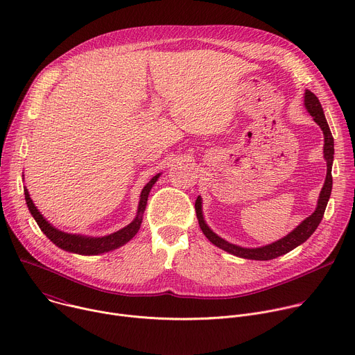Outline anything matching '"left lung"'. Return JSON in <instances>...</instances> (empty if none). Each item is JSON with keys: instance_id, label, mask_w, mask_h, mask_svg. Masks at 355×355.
<instances>
[{"instance_id": "left-lung-1", "label": "left lung", "mask_w": 355, "mask_h": 355, "mask_svg": "<svg viewBox=\"0 0 355 355\" xmlns=\"http://www.w3.org/2000/svg\"><path fill=\"white\" fill-rule=\"evenodd\" d=\"M305 107L308 110V112L313 116V121L320 126V129L323 130V136H324V146H323V155H324V160L327 164V174H326V180L323 184V188L319 193V199H318V207L315 209V212L306 218L305 220H302L291 233H288L285 237L263 245V247H256V248H247V247H241V245H236L233 243L226 241L225 239L219 237L205 222L204 219V212H202V198L198 196L195 200V211H196V218L200 226V230L204 232V234L207 236V239L215 244L216 247L227 251L229 254H233L236 257L240 259H247V260H259V261H267V260H272L277 259L279 256L286 254L291 250L296 248L297 245H300L302 243H305L312 234L313 232L318 229L319 223L323 219L327 202L330 199V193H331V187H333V178H331V167H333V159H334V140H333V135L330 132V128L327 125V121L324 118V112L323 108L319 103L318 96L311 92L309 89L305 91Z\"/></svg>"}]
</instances>
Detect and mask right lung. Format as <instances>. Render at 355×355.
Returning <instances> with one entry per match:
<instances>
[{
  "instance_id": "right-lung-1",
  "label": "right lung",
  "mask_w": 355,
  "mask_h": 355,
  "mask_svg": "<svg viewBox=\"0 0 355 355\" xmlns=\"http://www.w3.org/2000/svg\"><path fill=\"white\" fill-rule=\"evenodd\" d=\"M160 175L162 174L155 175L141 189L136 218L128 226H125L123 229H121L115 233L103 236V237H89V236H83V234H71V233H66L63 230H59L53 225H50L43 218V215L37 211V208L33 204V200L31 199V195H29L26 187H24V193H25V200H26V205L29 208L31 215L36 220L40 230L46 234V237L50 239V241H53L59 248H62L64 251L74 252V254L96 256V254H103V252L116 250L121 245L126 244L130 239L135 237V234L139 232L141 220H143V214H144V209H146V205H147L148 193H150L151 188H153V185L156 184V181L159 180Z\"/></svg>"
}]
</instances>
